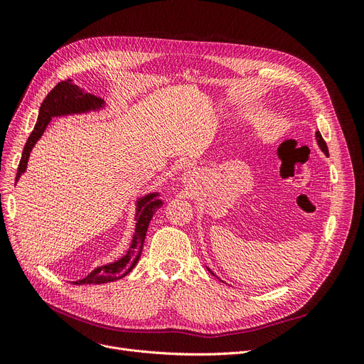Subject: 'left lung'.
Segmentation results:
<instances>
[{
    "label": "left lung",
    "instance_id": "1",
    "mask_svg": "<svg viewBox=\"0 0 364 364\" xmlns=\"http://www.w3.org/2000/svg\"><path fill=\"white\" fill-rule=\"evenodd\" d=\"M316 138H317V142H318V147H321V149H322V151L325 153V155H328V147H326V142L323 141L322 135H321V134H318V132H317V134H316Z\"/></svg>",
    "mask_w": 364,
    "mask_h": 364
}]
</instances>
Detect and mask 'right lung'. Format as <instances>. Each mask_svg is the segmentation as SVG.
<instances>
[{
  "label": "right lung",
  "instance_id": "obj_1",
  "mask_svg": "<svg viewBox=\"0 0 364 364\" xmlns=\"http://www.w3.org/2000/svg\"><path fill=\"white\" fill-rule=\"evenodd\" d=\"M103 103L105 102L100 97L83 92L79 86H75L73 83L71 79L63 80L54 86L39 107V117L36 121V126H35V129H33V132L26 142L24 150H23V156H21V161L18 165L16 181L19 179V176L26 171L30 151H31L33 146L38 142V139L42 136L43 132H46L53 117L95 111V109L102 107ZM153 197H156V193L149 194L146 197H142L141 200H138L136 229H135L134 240H132V246L126 255L112 264H106V266L97 267L95 270H92L90 274H87L86 278H83L80 281H75L73 284L83 285V284H105V282L117 281L119 278L126 277V274L135 267V264L138 262V259L141 257L142 245H144V238L147 234V228H149L150 220H151L153 214H155L156 209L161 208V205H162L161 200L153 199Z\"/></svg>",
  "mask_w": 364,
  "mask_h": 364
}]
</instances>
